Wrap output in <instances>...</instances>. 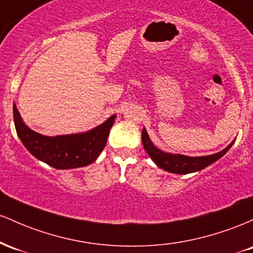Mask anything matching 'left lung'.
<instances>
[{
    "label": "left lung",
    "mask_w": 253,
    "mask_h": 253,
    "mask_svg": "<svg viewBox=\"0 0 253 253\" xmlns=\"http://www.w3.org/2000/svg\"><path fill=\"white\" fill-rule=\"evenodd\" d=\"M142 143H143L144 149L147 150L149 157L153 159V161H154L160 169L172 173H177V174H186V173L201 171L204 167L215 163V161L218 160V159L226 154L227 150L231 148L232 144H233L234 142H232L227 148L216 153V154L197 158L185 157V155H174L169 154V153L161 152L160 149L155 148V147L153 146L146 129L142 130Z\"/></svg>",
    "instance_id": "1"
}]
</instances>
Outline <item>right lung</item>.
I'll list each match as a JSON object with an SVG mask.
<instances>
[{
	"instance_id": "add662e5",
	"label": "right lung",
	"mask_w": 253,
	"mask_h": 253,
	"mask_svg": "<svg viewBox=\"0 0 253 253\" xmlns=\"http://www.w3.org/2000/svg\"><path fill=\"white\" fill-rule=\"evenodd\" d=\"M13 113L16 132L28 152L57 169H76L92 164L104 149L116 118L112 116L101 126L84 134L47 137L25 126L15 104Z\"/></svg>"
}]
</instances>
